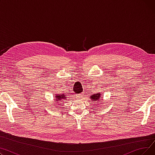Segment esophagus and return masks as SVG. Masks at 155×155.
Masks as SVG:
<instances>
[{
  "label": "esophagus",
  "instance_id": "obj_1",
  "mask_svg": "<svg viewBox=\"0 0 155 155\" xmlns=\"http://www.w3.org/2000/svg\"><path fill=\"white\" fill-rule=\"evenodd\" d=\"M83 97V94H78L77 95V97H78V98H81V97Z\"/></svg>",
  "mask_w": 155,
  "mask_h": 155
}]
</instances>
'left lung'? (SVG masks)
<instances>
[{
	"label": "left lung",
	"instance_id": "1",
	"mask_svg": "<svg viewBox=\"0 0 155 155\" xmlns=\"http://www.w3.org/2000/svg\"><path fill=\"white\" fill-rule=\"evenodd\" d=\"M90 97L91 100H92L94 102H99L101 100V93H97L96 94H94V95H91Z\"/></svg>",
	"mask_w": 155,
	"mask_h": 155
}]
</instances>
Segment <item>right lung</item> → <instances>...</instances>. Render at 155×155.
<instances>
[{
  "label": "right lung",
  "instance_id": "1",
  "mask_svg": "<svg viewBox=\"0 0 155 155\" xmlns=\"http://www.w3.org/2000/svg\"><path fill=\"white\" fill-rule=\"evenodd\" d=\"M55 97H54V105H57L58 103H60L61 102V101H63V100H66L67 99V97H66V95L64 94H55Z\"/></svg>",
  "mask_w": 155,
  "mask_h": 155
}]
</instances>
